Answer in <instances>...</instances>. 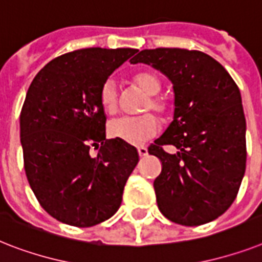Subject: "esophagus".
Listing matches in <instances>:
<instances>
[{
  "label": "esophagus",
  "instance_id": "1",
  "mask_svg": "<svg viewBox=\"0 0 262 262\" xmlns=\"http://www.w3.org/2000/svg\"><path fill=\"white\" fill-rule=\"evenodd\" d=\"M137 150H138V155H140L141 157H144L148 155V148H145V146H138Z\"/></svg>",
  "mask_w": 262,
  "mask_h": 262
}]
</instances>
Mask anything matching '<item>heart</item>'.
<instances>
[{
    "label": "heart",
    "instance_id": "heart-1",
    "mask_svg": "<svg viewBox=\"0 0 262 262\" xmlns=\"http://www.w3.org/2000/svg\"><path fill=\"white\" fill-rule=\"evenodd\" d=\"M133 83L145 94L150 95L144 103V110L152 109L157 113H164L167 109L165 102L161 98L156 97L160 91V80L153 72L141 71L133 76ZM101 103L106 113H114L118 107V93L116 84L109 80L102 86ZM160 130V124L153 114H140V116H122L110 121L109 133L114 138H120L122 141L133 145L144 144L157 132Z\"/></svg>",
    "mask_w": 262,
    "mask_h": 262
}]
</instances>
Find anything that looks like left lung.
I'll list each match as a JSON object with an SVG mask.
<instances>
[{"mask_svg":"<svg viewBox=\"0 0 262 262\" xmlns=\"http://www.w3.org/2000/svg\"><path fill=\"white\" fill-rule=\"evenodd\" d=\"M130 63L152 66L173 86V121L148 149L163 164L153 183L159 210L184 226L216 220L234 202L245 175L239 89L221 63L201 51L144 50ZM163 145L178 152L167 154Z\"/></svg>","mask_w":262,"mask_h":262,"instance_id":"8db88e82","label":"left lung"}]
</instances>
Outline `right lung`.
Segmentation results:
<instances>
[{
	"label": "right lung",
	"instance_id": "add662e5",
	"mask_svg": "<svg viewBox=\"0 0 262 262\" xmlns=\"http://www.w3.org/2000/svg\"><path fill=\"white\" fill-rule=\"evenodd\" d=\"M136 52L98 47L69 52L44 66L28 89L20 116L25 173L55 220L90 227L120 208L138 152L120 138H106L101 90ZM90 146L100 148L97 157Z\"/></svg>",
	"mask_w": 262,
	"mask_h": 262
}]
</instances>
